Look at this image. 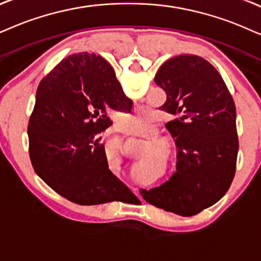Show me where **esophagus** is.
<instances>
[{"instance_id": "obj_1", "label": "esophagus", "mask_w": 261, "mask_h": 261, "mask_svg": "<svg viewBox=\"0 0 261 261\" xmlns=\"http://www.w3.org/2000/svg\"><path fill=\"white\" fill-rule=\"evenodd\" d=\"M118 131H120V133H123V131H121V130H120V128H119V130H118Z\"/></svg>"}]
</instances>
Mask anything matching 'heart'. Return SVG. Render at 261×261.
<instances>
[{"label":"heart","instance_id":"b5f03b06","mask_svg":"<svg viewBox=\"0 0 261 261\" xmlns=\"http://www.w3.org/2000/svg\"><path fill=\"white\" fill-rule=\"evenodd\" d=\"M128 135H142L147 133L153 126V121L150 119V110L148 107L137 108L134 113L127 114L126 119Z\"/></svg>","mask_w":261,"mask_h":261}]
</instances>
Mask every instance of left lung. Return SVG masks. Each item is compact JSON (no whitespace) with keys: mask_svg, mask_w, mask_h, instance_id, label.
I'll return each mask as SVG.
<instances>
[{"mask_svg":"<svg viewBox=\"0 0 261 261\" xmlns=\"http://www.w3.org/2000/svg\"><path fill=\"white\" fill-rule=\"evenodd\" d=\"M155 84L166 92L160 107L177 147L176 172L142 197L183 217L200 213L225 195L235 176L239 137L235 103L219 72L197 55H178L159 68Z\"/></svg>","mask_w":261,"mask_h":261,"instance_id":"8db88e82","label":"left lung"}]
</instances>
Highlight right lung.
Wrapping results in <instances>:
<instances>
[{
    "instance_id": "right-lung-1",
    "label": "right lung",
    "mask_w": 261,
    "mask_h": 261,
    "mask_svg": "<svg viewBox=\"0 0 261 261\" xmlns=\"http://www.w3.org/2000/svg\"><path fill=\"white\" fill-rule=\"evenodd\" d=\"M113 68L103 58L78 53L42 79L29 120V153L35 172L59 195L78 204L134 197L112 171L101 134L111 110L130 111Z\"/></svg>"
}]
</instances>
